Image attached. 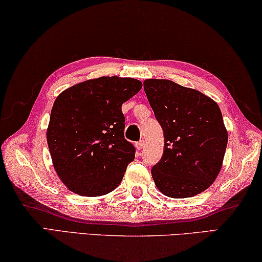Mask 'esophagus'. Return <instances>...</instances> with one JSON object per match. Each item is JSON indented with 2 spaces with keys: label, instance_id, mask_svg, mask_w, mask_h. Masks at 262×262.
Segmentation results:
<instances>
[{
  "label": "esophagus",
  "instance_id": "1",
  "mask_svg": "<svg viewBox=\"0 0 262 262\" xmlns=\"http://www.w3.org/2000/svg\"><path fill=\"white\" fill-rule=\"evenodd\" d=\"M144 146H145V141L144 140H140V141H138V143H136V148L138 149V151L143 149Z\"/></svg>",
  "mask_w": 262,
  "mask_h": 262
}]
</instances>
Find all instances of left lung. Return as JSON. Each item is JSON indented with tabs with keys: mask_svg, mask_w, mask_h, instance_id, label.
Instances as JSON below:
<instances>
[{
	"mask_svg": "<svg viewBox=\"0 0 262 262\" xmlns=\"http://www.w3.org/2000/svg\"><path fill=\"white\" fill-rule=\"evenodd\" d=\"M149 105L164 130V154L151 169L158 189L186 199L215 182L228 145L220 106L195 89L169 80L144 81Z\"/></svg>",
	"mask_w": 262,
	"mask_h": 262,
	"instance_id": "8db88e82",
	"label": "left lung"
}]
</instances>
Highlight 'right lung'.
<instances>
[{
	"label": "right lung",
	"mask_w": 262,
	"mask_h": 262,
	"mask_svg": "<svg viewBox=\"0 0 262 262\" xmlns=\"http://www.w3.org/2000/svg\"><path fill=\"white\" fill-rule=\"evenodd\" d=\"M143 83L102 76L72 85L55 98L47 127L54 169L71 191L95 197L118 187L136 148L124 138L122 104Z\"/></svg>",
	"instance_id": "1"
}]
</instances>
